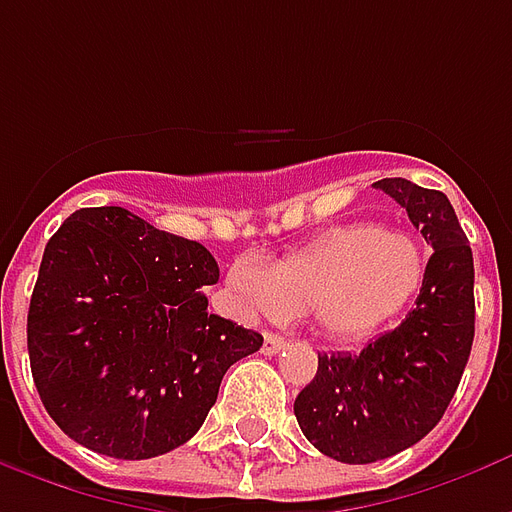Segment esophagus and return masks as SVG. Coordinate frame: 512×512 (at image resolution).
Returning <instances> with one entry per match:
<instances>
[{
    "label": "esophagus",
    "mask_w": 512,
    "mask_h": 512,
    "mask_svg": "<svg viewBox=\"0 0 512 512\" xmlns=\"http://www.w3.org/2000/svg\"><path fill=\"white\" fill-rule=\"evenodd\" d=\"M285 345H288V340H285V337H282V334L268 332L266 337H263V354H268V356L279 354V351H282V348H285Z\"/></svg>",
    "instance_id": "34e87169"
}]
</instances>
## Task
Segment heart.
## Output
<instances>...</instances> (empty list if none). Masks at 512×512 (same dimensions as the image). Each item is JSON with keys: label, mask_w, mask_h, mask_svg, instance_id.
<instances>
[{"label": "heart", "mask_w": 512, "mask_h": 512, "mask_svg": "<svg viewBox=\"0 0 512 512\" xmlns=\"http://www.w3.org/2000/svg\"><path fill=\"white\" fill-rule=\"evenodd\" d=\"M425 274L428 255L414 235L359 222L332 227L266 266L238 260L227 285L249 315L307 312L318 332L354 343L395 321Z\"/></svg>", "instance_id": "1"}]
</instances>
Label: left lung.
<instances>
[{
	"instance_id": "8db88e82",
	"label": "left lung",
	"mask_w": 512,
	"mask_h": 512,
	"mask_svg": "<svg viewBox=\"0 0 512 512\" xmlns=\"http://www.w3.org/2000/svg\"><path fill=\"white\" fill-rule=\"evenodd\" d=\"M406 208L433 246L414 310L359 354L318 356L293 403L301 433L323 455L373 463L408 450L439 425L474 340V260L450 200L406 178L373 183Z\"/></svg>"
}]
</instances>
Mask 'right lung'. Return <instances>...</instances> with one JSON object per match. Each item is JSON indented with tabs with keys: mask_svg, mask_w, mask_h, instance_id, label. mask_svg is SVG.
I'll return each instance as SVG.
<instances>
[{
	"mask_svg": "<svg viewBox=\"0 0 512 512\" xmlns=\"http://www.w3.org/2000/svg\"><path fill=\"white\" fill-rule=\"evenodd\" d=\"M219 266L126 208H82L46 244L27 315L32 378L65 436L142 461L202 428L224 373L263 337L208 312Z\"/></svg>",
	"mask_w": 512,
	"mask_h": 512,
	"instance_id": "add662e5",
	"label": "right lung"
}]
</instances>
